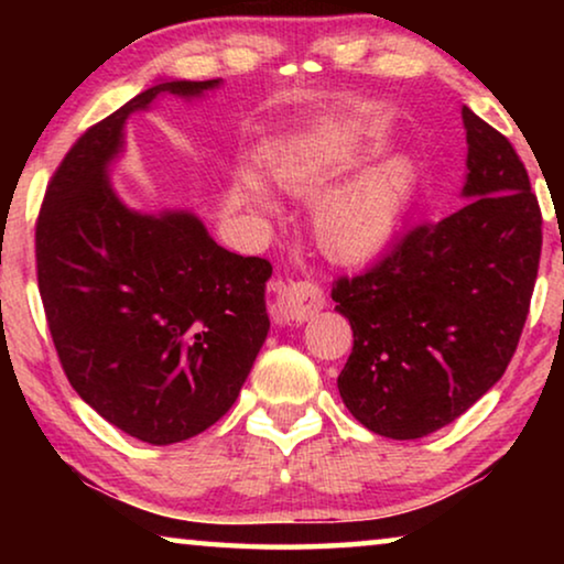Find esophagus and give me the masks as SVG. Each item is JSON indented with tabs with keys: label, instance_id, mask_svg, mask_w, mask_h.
I'll list each match as a JSON object with an SVG mask.
<instances>
[{
	"label": "esophagus",
	"instance_id": "1",
	"mask_svg": "<svg viewBox=\"0 0 564 564\" xmlns=\"http://www.w3.org/2000/svg\"><path fill=\"white\" fill-rule=\"evenodd\" d=\"M326 305V292H323L321 284L307 282V280H297V282H288L282 290V307L288 313L290 321L303 323L307 318H313L321 307Z\"/></svg>",
	"mask_w": 564,
	"mask_h": 564
}]
</instances>
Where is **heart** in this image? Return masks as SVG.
Here are the masks:
<instances>
[{
	"label": "heart",
	"mask_w": 564,
	"mask_h": 564,
	"mask_svg": "<svg viewBox=\"0 0 564 564\" xmlns=\"http://www.w3.org/2000/svg\"><path fill=\"white\" fill-rule=\"evenodd\" d=\"M267 169L282 189L295 192V195H315L334 180V169L300 145H288V149L269 153ZM243 184L253 203L272 207V199L257 174H243ZM413 189V161L395 156L369 169L349 187L323 197L313 213L315 238L323 251L338 261L375 257L395 234Z\"/></svg>",
	"instance_id": "obj_1"
}]
</instances>
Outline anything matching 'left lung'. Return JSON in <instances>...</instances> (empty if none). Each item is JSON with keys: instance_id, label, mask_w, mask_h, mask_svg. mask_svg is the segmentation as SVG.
<instances>
[{"instance_id": "obj_1", "label": "left lung", "mask_w": 564, "mask_h": 564, "mask_svg": "<svg viewBox=\"0 0 564 564\" xmlns=\"http://www.w3.org/2000/svg\"><path fill=\"white\" fill-rule=\"evenodd\" d=\"M469 203L415 223L330 297L354 330L344 405L375 434L421 438L459 419L519 346L542 257V210L511 141L462 107Z\"/></svg>"}]
</instances>
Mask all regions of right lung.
Here are the masks:
<instances>
[{
	"label": "right lung",
	"instance_id": "add662e5",
	"mask_svg": "<svg viewBox=\"0 0 564 564\" xmlns=\"http://www.w3.org/2000/svg\"><path fill=\"white\" fill-rule=\"evenodd\" d=\"M218 84H156L84 130L35 220L37 290L68 382L156 446L203 434L236 403L269 330L272 264L226 251L189 213L128 210L105 169L130 112Z\"/></svg>",
	"mask_w": 564,
	"mask_h": 564
}]
</instances>
